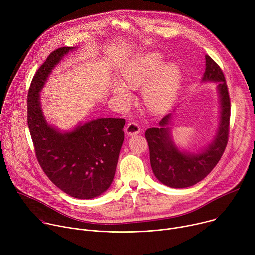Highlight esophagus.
Listing matches in <instances>:
<instances>
[{
	"label": "esophagus",
	"instance_id": "34e87169",
	"mask_svg": "<svg viewBox=\"0 0 255 255\" xmlns=\"http://www.w3.org/2000/svg\"><path fill=\"white\" fill-rule=\"evenodd\" d=\"M141 131V128L140 126L136 123V122H130L127 127L125 128V133L128 135V136H132V135H136L138 133H140Z\"/></svg>",
	"mask_w": 255,
	"mask_h": 255
}]
</instances>
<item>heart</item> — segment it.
I'll use <instances>...</instances> for the list:
<instances>
[{"label": "heart", "instance_id": "b5f03b06", "mask_svg": "<svg viewBox=\"0 0 255 255\" xmlns=\"http://www.w3.org/2000/svg\"><path fill=\"white\" fill-rule=\"evenodd\" d=\"M161 64L162 56L152 53L132 62L122 72L123 83L130 88L149 81L144 87L143 95L147 106L153 110H163L171 105L180 83V72L176 65L167 64L160 71ZM126 86L119 83L113 86L114 95L123 102L131 98V93Z\"/></svg>", "mask_w": 255, "mask_h": 255}]
</instances>
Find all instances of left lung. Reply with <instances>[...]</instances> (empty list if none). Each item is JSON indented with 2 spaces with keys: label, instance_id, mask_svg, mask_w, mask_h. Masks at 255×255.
Instances as JSON below:
<instances>
[{
  "label": "left lung",
  "instance_id": "left-lung-1",
  "mask_svg": "<svg viewBox=\"0 0 255 255\" xmlns=\"http://www.w3.org/2000/svg\"><path fill=\"white\" fill-rule=\"evenodd\" d=\"M203 82H218L220 95V123L215 139L204 151L191 154L180 151L171 140L169 125L171 114L159 122L160 127H152L145 132L147 139L150 164L156 178L167 187L183 189L196 185L205 178L222 157L228 143L230 124V97L221 67L206 55V69Z\"/></svg>",
  "mask_w": 255,
  "mask_h": 255
}]
</instances>
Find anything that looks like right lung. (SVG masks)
<instances>
[{"instance_id":"add662e5","label":"right lung","mask_w":255,"mask_h":255,"mask_svg":"<svg viewBox=\"0 0 255 255\" xmlns=\"http://www.w3.org/2000/svg\"><path fill=\"white\" fill-rule=\"evenodd\" d=\"M74 47L52 51L36 71L27 97V122L36 158L52 183L77 199H93L111 186L124 140L123 118H100L60 133L42 113L39 93L51 70Z\"/></svg>"}]
</instances>
